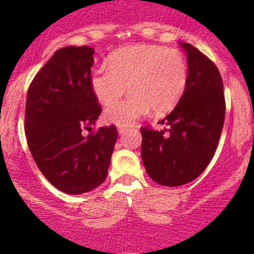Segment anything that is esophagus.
Here are the masks:
<instances>
[{
	"instance_id": "1",
	"label": "esophagus",
	"mask_w": 254,
	"mask_h": 254,
	"mask_svg": "<svg viewBox=\"0 0 254 254\" xmlns=\"http://www.w3.org/2000/svg\"><path fill=\"white\" fill-rule=\"evenodd\" d=\"M127 130V127H118V131H119V134H124Z\"/></svg>"
}]
</instances>
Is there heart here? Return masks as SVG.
<instances>
[{
    "label": "heart",
    "mask_w": 254,
    "mask_h": 254,
    "mask_svg": "<svg viewBox=\"0 0 254 254\" xmlns=\"http://www.w3.org/2000/svg\"><path fill=\"white\" fill-rule=\"evenodd\" d=\"M188 78V63L181 51L135 45L113 53L108 66L94 67L89 83L102 104L119 99L127 86L130 96L107 107L104 117L113 124L129 127L151 109L156 114L172 111L186 92Z\"/></svg>",
    "instance_id": "heart-1"
}]
</instances>
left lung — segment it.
<instances>
[{
    "label": "left lung",
    "mask_w": 254,
    "mask_h": 254,
    "mask_svg": "<svg viewBox=\"0 0 254 254\" xmlns=\"http://www.w3.org/2000/svg\"><path fill=\"white\" fill-rule=\"evenodd\" d=\"M189 78L176 108L160 123L163 130L141 127V156L146 172L161 186L178 187L199 177L219 145L224 127V83L216 65L183 43Z\"/></svg>",
    "instance_id": "1"
}]
</instances>
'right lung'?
<instances>
[{"mask_svg":"<svg viewBox=\"0 0 254 254\" xmlns=\"http://www.w3.org/2000/svg\"><path fill=\"white\" fill-rule=\"evenodd\" d=\"M89 47L55 51L30 83L25 101V135L35 163L59 190H93L108 175L118 137L115 125L92 130L102 112L91 89L94 65Z\"/></svg>","mask_w":254,"mask_h":254,"instance_id":"right-lung-1","label":"right lung"}]
</instances>
